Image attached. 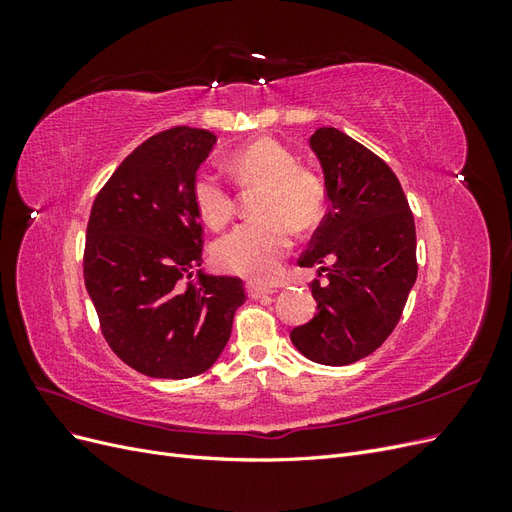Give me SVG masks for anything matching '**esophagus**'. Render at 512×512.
Listing matches in <instances>:
<instances>
[{
	"mask_svg": "<svg viewBox=\"0 0 512 512\" xmlns=\"http://www.w3.org/2000/svg\"><path fill=\"white\" fill-rule=\"evenodd\" d=\"M245 288H247V294H250L252 299H260V297H265V294L275 292L271 286H262V284H247Z\"/></svg>",
	"mask_w": 512,
	"mask_h": 512,
	"instance_id": "34e87169",
	"label": "esophagus"
}]
</instances>
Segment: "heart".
Wrapping results in <instances>:
<instances>
[{
    "instance_id": "1",
    "label": "heart",
    "mask_w": 512,
    "mask_h": 512,
    "mask_svg": "<svg viewBox=\"0 0 512 512\" xmlns=\"http://www.w3.org/2000/svg\"><path fill=\"white\" fill-rule=\"evenodd\" d=\"M228 166L243 185H262L258 203L260 222L232 228L213 245V260L220 269L247 280H271L292 247V229L312 230L324 211L320 181L299 168L297 156L273 138L230 153ZM194 207L211 228L224 226L235 200L226 181L213 170H200L192 183Z\"/></svg>"
}]
</instances>
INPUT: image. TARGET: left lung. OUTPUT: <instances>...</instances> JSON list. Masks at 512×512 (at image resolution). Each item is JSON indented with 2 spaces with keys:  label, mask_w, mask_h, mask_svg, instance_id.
<instances>
[{
  "label": "left lung",
  "mask_w": 512,
  "mask_h": 512,
  "mask_svg": "<svg viewBox=\"0 0 512 512\" xmlns=\"http://www.w3.org/2000/svg\"><path fill=\"white\" fill-rule=\"evenodd\" d=\"M329 213L299 267H318L316 316L290 331L292 344L320 365H350L393 333L416 282V228L393 170L337 128L309 136ZM324 261H333L324 268Z\"/></svg>",
  "instance_id": "8db88e82"
}]
</instances>
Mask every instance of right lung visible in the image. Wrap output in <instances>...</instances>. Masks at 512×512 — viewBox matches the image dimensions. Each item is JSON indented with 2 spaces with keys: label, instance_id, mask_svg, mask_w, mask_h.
<instances>
[{
  "label": "right lung",
  "instance_id": "1",
  "mask_svg": "<svg viewBox=\"0 0 512 512\" xmlns=\"http://www.w3.org/2000/svg\"><path fill=\"white\" fill-rule=\"evenodd\" d=\"M218 136L177 126L147 138L94 200L85 241V286L119 359L149 378L207 371L245 301L239 277L192 269L203 262L194 207L196 170Z\"/></svg>",
  "mask_w": 512,
  "mask_h": 512
}]
</instances>
